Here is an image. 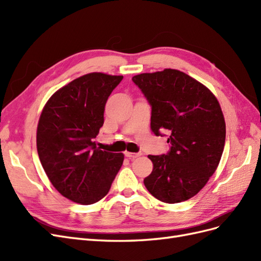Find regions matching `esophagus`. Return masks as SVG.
<instances>
[{"instance_id": "esophagus-1", "label": "esophagus", "mask_w": 261, "mask_h": 261, "mask_svg": "<svg viewBox=\"0 0 261 261\" xmlns=\"http://www.w3.org/2000/svg\"><path fill=\"white\" fill-rule=\"evenodd\" d=\"M125 155L129 158V159H136V158L141 155V152H128V151H126Z\"/></svg>"}]
</instances>
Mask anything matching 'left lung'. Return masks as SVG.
I'll use <instances>...</instances> for the list:
<instances>
[{"instance_id":"left-lung-1","label":"left lung","mask_w":261,"mask_h":261,"mask_svg":"<svg viewBox=\"0 0 261 261\" xmlns=\"http://www.w3.org/2000/svg\"><path fill=\"white\" fill-rule=\"evenodd\" d=\"M151 107V129L170 133L167 154L148 155L153 163L144 179L156 199L176 203L206 185L222 155L225 122L217 98L199 82L176 69L132 78Z\"/></svg>"}]
</instances>
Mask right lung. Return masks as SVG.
<instances>
[{
    "mask_svg": "<svg viewBox=\"0 0 261 261\" xmlns=\"http://www.w3.org/2000/svg\"><path fill=\"white\" fill-rule=\"evenodd\" d=\"M122 80L102 73L76 78L53 94L39 118V159L52 185L74 202L103 198L123 164V153L103 151L93 141L108 98Z\"/></svg>",
    "mask_w": 261,
    "mask_h": 261,
    "instance_id": "1",
    "label": "right lung"
}]
</instances>
